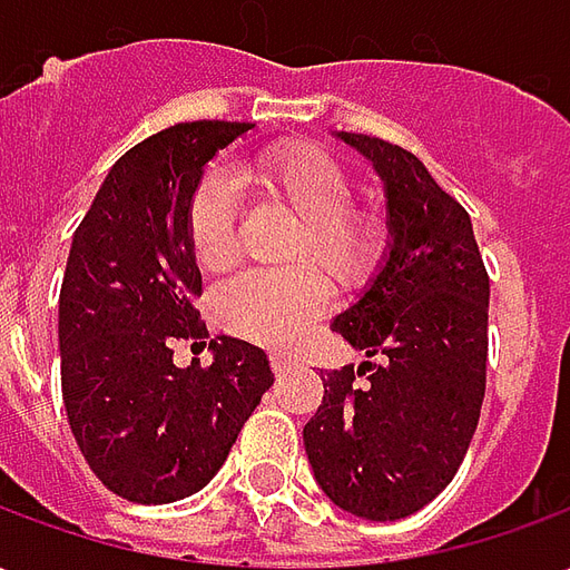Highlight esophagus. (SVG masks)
<instances>
[{
  "instance_id": "34e87169",
  "label": "esophagus",
  "mask_w": 570,
  "mask_h": 570,
  "mask_svg": "<svg viewBox=\"0 0 570 570\" xmlns=\"http://www.w3.org/2000/svg\"><path fill=\"white\" fill-rule=\"evenodd\" d=\"M296 366V360L286 357V354H272V370L274 375H286V372Z\"/></svg>"
}]
</instances>
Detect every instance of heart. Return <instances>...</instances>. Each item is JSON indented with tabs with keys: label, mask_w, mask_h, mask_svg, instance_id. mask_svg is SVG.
Returning <instances> with one entry per match:
<instances>
[{
	"label": "heart",
	"mask_w": 570,
	"mask_h": 570,
	"mask_svg": "<svg viewBox=\"0 0 570 570\" xmlns=\"http://www.w3.org/2000/svg\"><path fill=\"white\" fill-rule=\"evenodd\" d=\"M262 198L298 216L293 259L321 261L342 286L366 284L384 253V225L366 210H351L354 186L321 151H262L244 167ZM188 240L207 272H223L237 253V200L232 179L207 174L188 204ZM321 264V265H322ZM320 265V266H321ZM298 262L289 268H249L216 293V317L228 333L272 347H289L333 302V281Z\"/></svg>",
	"instance_id": "1"
}]
</instances>
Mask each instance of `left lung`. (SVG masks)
<instances>
[{
    "label": "left lung",
    "instance_id": "1",
    "mask_svg": "<svg viewBox=\"0 0 570 570\" xmlns=\"http://www.w3.org/2000/svg\"><path fill=\"white\" fill-rule=\"evenodd\" d=\"M335 137L382 179L387 249L357 302L335 314L333 330L382 360L326 372L323 403L302 440L335 507L396 522L452 482L476 433L489 274L466 210L412 151L363 134Z\"/></svg>",
    "mask_w": 570,
    "mask_h": 570
}]
</instances>
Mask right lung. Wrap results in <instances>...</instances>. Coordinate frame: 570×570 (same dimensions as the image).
I'll use <instances>...</instances> for the list:
<instances>
[{"label":"right lung","instance_id":"right-lung-1","mask_svg":"<svg viewBox=\"0 0 570 570\" xmlns=\"http://www.w3.org/2000/svg\"><path fill=\"white\" fill-rule=\"evenodd\" d=\"M256 125L188 121L125 151L72 235L60 286V384L69 428L106 489L134 503L200 491L274 384L265 351L210 338L179 370L174 342L207 335L188 204L216 151Z\"/></svg>","mask_w":570,"mask_h":570}]
</instances>
